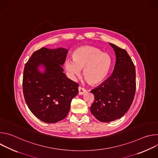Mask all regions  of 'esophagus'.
Here are the masks:
<instances>
[{"label": "esophagus", "mask_w": 158, "mask_h": 158, "mask_svg": "<svg viewBox=\"0 0 158 158\" xmlns=\"http://www.w3.org/2000/svg\"><path fill=\"white\" fill-rule=\"evenodd\" d=\"M78 90H79V95H83L86 93L85 89L84 88L81 87V86H79L78 87Z\"/></svg>", "instance_id": "1"}]
</instances>
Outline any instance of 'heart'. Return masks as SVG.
Masks as SVG:
<instances>
[{
    "mask_svg": "<svg viewBox=\"0 0 158 158\" xmlns=\"http://www.w3.org/2000/svg\"><path fill=\"white\" fill-rule=\"evenodd\" d=\"M72 60L65 62L66 71L72 77L79 76L84 69L86 82L92 85L103 82L108 77L112 65L111 56L93 46H82L74 51Z\"/></svg>",
    "mask_w": 158,
    "mask_h": 158,
    "instance_id": "b5f03b06",
    "label": "heart"
}]
</instances>
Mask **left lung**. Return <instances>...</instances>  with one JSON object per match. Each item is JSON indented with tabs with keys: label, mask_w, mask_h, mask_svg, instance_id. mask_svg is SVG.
<instances>
[{
	"label": "left lung",
	"mask_w": 158,
	"mask_h": 158,
	"mask_svg": "<svg viewBox=\"0 0 158 158\" xmlns=\"http://www.w3.org/2000/svg\"><path fill=\"white\" fill-rule=\"evenodd\" d=\"M116 54L112 75L91 91L94 101L90 107L99 121L109 123L122 118L130 108L136 93V69L127 51L109 43Z\"/></svg>",
	"instance_id": "obj_1"
}]
</instances>
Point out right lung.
Wrapping results in <instances>:
<instances>
[{"instance_id": "obj_1", "label": "right lung", "mask_w": 158, "mask_h": 158, "mask_svg": "<svg viewBox=\"0 0 158 158\" xmlns=\"http://www.w3.org/2000/svg\"><path fill=\"white\" fill-rule=\"evenodd\" d=\"M68 50L42 48L35 51L25 65L23 93L32 114L40 121L55 123L68 114L72 99L78 94L79 84L67 78L62 65ZM40 65L44 72L38 70Z\"/></svg>"}]
</instances>
